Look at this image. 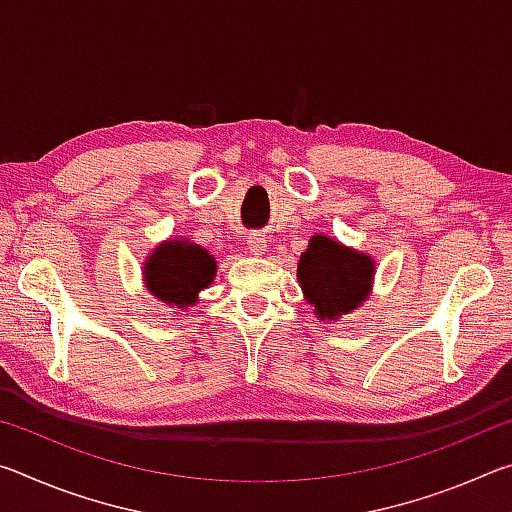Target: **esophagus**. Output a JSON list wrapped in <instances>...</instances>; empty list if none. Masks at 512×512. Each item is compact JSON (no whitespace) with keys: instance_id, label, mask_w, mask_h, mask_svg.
<instances>
[{"instance_id":"esophagus-1","label":"esophagus","mask_w":512,"mask_h":512,"mask_svg":"<svg viewBox=\"0 0 512 512\" xmlns=\"http://www.w3.org/2000/svg\"><path fill=\"white\" fill-rule=\"evenodd\" d=\"M248 250L253 255H262L266 250V239H262V235H253L248 237Z\"/></svg>"}]
</instances>
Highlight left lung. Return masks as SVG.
<instances>
[{
	"instance_id": "left-lung-1",
	"label": "left lung",
	"mask_w": 512,
	"mask_h": 512,
	"mask_svg": "<svg viewBox=\"0 0 512 512\" xmlns=\"http://www.w3.org/2000/svg\"><path fill=\"white\" fill-rule=\"evenodd\" d=\"M375 275L370 255L325 235L311 237L298 262V282L318 320H336L368 298Z\"/></svg>"
}]
</instances>
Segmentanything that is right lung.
<instances>
[{
    "label": "right lung",
    "mask_w": 512,
    "mask_h": 512,
    "mask_svg": "<svg viewBox=\"0 0 512 512\" xmlns=\"http://www.w3.org/2000/svg\"><path fill=\"white\" fill-rule=\"evenodd\" d=\"M214 257L187 239H169L153 250L144 264V284L155 298L185 309L212 284Z\"/></svg>",
    "instance_id": "right-lung-1"
}]
</instances>
